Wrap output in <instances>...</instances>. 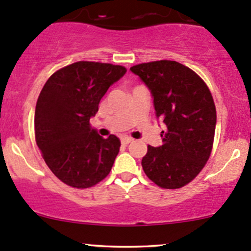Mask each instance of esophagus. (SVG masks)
<instances>
[{"label":"esophagus","mask_w":251,"mask_h":251,"mask_svg":"<svg viewBox=\"0 0 251 251\" xmlns=\"http://www.w3.org/2000/svg\"><path fill=\"white\" fill-rule=\"evenodd\" d=\"M132 138H129V137H124V138H122V144L123 145H127V144H129L132 142Z\"/></svg>","instance_id":"esophagus-1"}]
</instances>
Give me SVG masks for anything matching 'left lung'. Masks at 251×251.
Listing matches in <instances>:
<instances>
[{
    "instance_id": "1",
    "label": "left lung",
    "mask_w": 251,
    "mask_h": 251,
    "mask_svg": "<svg viewBox=\"0 0 251 251\" xmlns=\"http://www.w3.org/2000/svg\"><path fill=\"white\" fill-rule=\"evenodd\" d=\"M148 86L155 116L165 124L163 144L148 146L144 172L163 189H179L208 162L216 128V107L206 83L179 62L160 60L129 68Z\"/></svg>"
}]
</instances>
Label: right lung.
Here are the masks:
<instances>
[{
	"mask_svg": "<svg viewBox=\"0 0 251 251\" xmlns=\"http://www.w3.org/2000/svg\"><path fill=\"white\" fill-rule=\"evenodd\" d=\"M126 73L123 66L79 61L56 71L36 102L35 139L50 171L72 188L86 189L107 177L119 152L114 134L103 139L91 127L100 100Z\"/></svg>",
	"mask_w": 251,
	"mask_h": 251,
	"instance_id": "add662e5",
	"label": "right lung"
}]
</instances>
